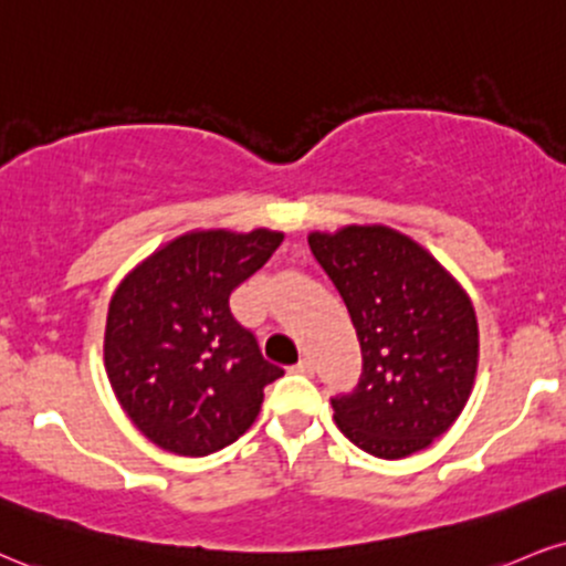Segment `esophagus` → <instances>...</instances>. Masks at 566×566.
Masks as SVG:
<instances>
[{
	"mask_svg": "<svg viewBox=\"0 0 566 566\" xmlns=\"http://www.w3.org/2000/svg\"><path fill=\"white\" fill-rule=\"evenodd\" d=\"M290 371H295V374H311V371H313V364H311L308 358H301L295 366H292Z\"/></svg>",
	"mask_w": 566,
	"mask_h": 566,
	"instance_id": "34e87169",
	"label": "esophagus"
}]
</instances>
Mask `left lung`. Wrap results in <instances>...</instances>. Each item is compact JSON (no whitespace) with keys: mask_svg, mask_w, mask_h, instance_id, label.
Wrapping results in <instances>:
<instances>
[{"mask_svg":"<svg viewBox=\"0 0 566 566\" xmlns=\"http://www.w3.org/2000/svg\"><path fill=\"white\" fill-rule=\"evenodd\" d=\"M308 244L356 326L360 377L335 421L379 459L424 451L459 419L478 371V316L434 258L387 227L313 231Z\"/></svg>","mask_w":566,"mask_h":566,"instance_id":"1","label":"left lung"}]
</instances>
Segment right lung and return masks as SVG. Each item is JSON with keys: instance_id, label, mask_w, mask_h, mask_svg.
<instances>
[{"instance_id": "obj_1", "label": "right lung", "mask_w": 566, "mask_h": 566, "mask_svg": "<svg viewBox=\"0 0 566 566\" xmlns=\"http://www.w3.org/2000/svg\"><path fill=\"white\" fill-rule=\"evenodd\" d=\"M284 237L192 231L149 255L113 295L105 366L139 432L179 455L221 451L253 424L284 369L231 313V295Z\"/></svg>"}]
</instances>
